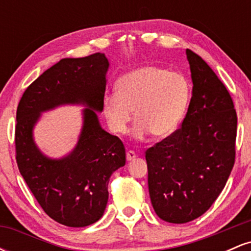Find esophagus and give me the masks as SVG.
<instances>
[{
	"label": "esophagus",
	"mask_w": 251,
	"mask_h": 251,
	"mask_svg": "<svg viewBox=\"0 0 251 251\" xmlns=\"http://www.w3.org/2000/svg\"><path fill=\"white\" fill-rule=\"evenodd\" d=\"M135 157H137V154H135V152L132 151V150H128V151L126 152V159H127L128 162L133 160Z\"/></svg>",
	"instance_id": "esophagus-1"
}]
</instances>
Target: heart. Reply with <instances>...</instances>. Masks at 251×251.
I'll use <instances>...</instances> for the list:
<instances>
[{
	"mask_svg": "<svg viewBox=\"0 0 251 251\" xmlns=\"http://www.w3.org/2000/svg\"><path fill=\"white\" fill-rule=\"evenodd\" d=\"M189 97V81L181 73L142 66L118 80L116 93L103 97L102 113L116 134L127 131L133 109L137 139H144L150 132L155 137H165L179 123Z\"/></svg>",
	"mask_w": 251,
	"mask_h": 251,
	"instance_id": "1",
	"label": "heart"
}]
</instances>
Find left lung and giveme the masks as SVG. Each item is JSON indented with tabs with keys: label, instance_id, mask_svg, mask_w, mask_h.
<instances>
[{
	"label": "left lung",
	"instance_id": "1",
	"mask_svg": "<svg viewBox=\"0 0 251 251\" xmlns=\"http://www.w3.org/2000/svg\"><path fill=\"white\" fill-rule=\"evenodd\" d=\"M194 87L180 127L145 152L155 214L169 223L194 221L209 210L235 164L237 114L224 83L186 50Z\"/></svg>",
	"mask_w": 251,
	"mask_h": 251
}]
</instances>
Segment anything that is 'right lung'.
<instances>
[{
	"label": "right lung",
	"instance_id": "add662e5",
	"mask_svg": "<svg viewBox=\"0 0 251 251\" xmlns=\"http://www.w3.org/2000/svg\"><path fill=\"white\" fill-rule=\"evenodd\" d=\"M108 60L102 53L62 59L28 86L16 111L15 151L20 174L51 220L66 226L99 221L108 201V180L125 165V146L101 128ZM65 103H83L84 125L76 149L50 160L33 143L32 128L41 111Z\"/></svg>",
	"mask_w": 251,
	"mask_h": 251
}]
</instances>
